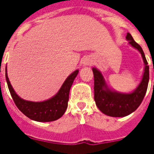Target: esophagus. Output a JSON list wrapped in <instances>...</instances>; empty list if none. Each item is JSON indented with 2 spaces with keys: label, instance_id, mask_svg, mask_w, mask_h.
Segmentation results:
<instances>
[{
  "label": "esophagus",
  "instance_id": "obj_1",
  "mask_svg": "<svg viewBox=\"0 0 154 154\" xmlns=\"http://www.w3.org/2000/svg\"><path fill=\"white\" fill-rule=\"evenodd\" d=\"M82 64L84 65H91L93 64V60H92L91 58L85 57L82 60Z\"/></svg>",
  "mask_w": 154,
  "mask_h": 154
}]
</instances>
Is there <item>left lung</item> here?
I'll list each match as a JSON object with an SVG mask.
<instances>
[{"mask_svg":"<svg viewBox=\"0 0 154 154\" xmlns=\"http://www.w3.org/2000/svg\"><path fill=\"white\" fill-rule=\"evenodd\" d=\"M126 40L132 47L137 49L141 54L145 63V69L140 84L136 89L129 94L112 91L108 87L101 72L93 68L94 77V100L99 109L110 117H125L139 107L143 101L148 88L149 71L148 62L141 47L134 40L130 33H127Z\"/></svg>","mask_w":154,"mask_h":154,"instance_id":"8db88e82","label":"left lung"}]
</instances>
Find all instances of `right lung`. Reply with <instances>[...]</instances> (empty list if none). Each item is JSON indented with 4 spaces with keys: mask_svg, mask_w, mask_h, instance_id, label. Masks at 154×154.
<instances>
[{
    "mask_svg": "<svg viewBox=\"0 0 154 154\" xmlns=\"http://www.w3.org/2000/svg\"><path fill=\"white\" fill-rule=\"evenodd\" d=\"M79 70L77 69L66 78L62 86L60 87L55 96H53L49 100L41 102L26 101L20 98L16 94L11 85L7 72L5 73V77L11 96L20 112H22L26 117L36 122H48L59 119L65 113L68 107L70 88Z\"/></svg>",
    "mask_w": 154,
    "mask_h": 154,
    "instance_id": "add662e5",
    "label": "right lung"
}]
</instances>
